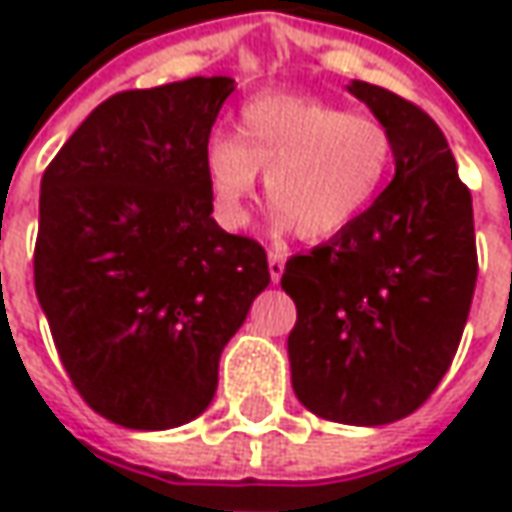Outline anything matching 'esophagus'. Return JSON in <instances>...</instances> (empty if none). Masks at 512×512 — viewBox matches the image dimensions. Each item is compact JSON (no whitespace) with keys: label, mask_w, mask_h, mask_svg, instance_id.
Masks as SVG:
<instances>
[{"label":"esophagus","mask_w":512,"mask_h":512,"mask_svg":"<svg viewBox=\"0 0 512 512\" xmlns=\"http://www.w3.org/2000/svg\"><path fill=\"white\" fill-rule=\"evenodd\" d=\"M267 270H270V279H273V282H279V279H282V273H285V256H282V253H276V250H270V253H267Z\"/></svg>","instance_id":"esophagus-1"}]
</instances>
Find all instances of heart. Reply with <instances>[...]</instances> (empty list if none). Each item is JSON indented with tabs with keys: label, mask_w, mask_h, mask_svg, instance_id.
Returning a JSON list of instances; mask_svg holds the SVG:
<instances>
[{
	"label": "heart",
	"mask_w": 512,
	"mask_h": 512,
	"mask_svg": "<svg viewBox=\"0 0 512 512\" xmlns=\"http://www.w3.org/2000/svg\"><path fill=\"white\" fill-rule=\"evenodd\" d=\"M393 133L373 113L313 96L267 93L239 113L236 133H213L205 176L216 216L247 225V202L265 170L276 222L319 242L342 233L376 202L393 168Z\"/></svg>",
	"instance_id": "1"
}]
</instances>
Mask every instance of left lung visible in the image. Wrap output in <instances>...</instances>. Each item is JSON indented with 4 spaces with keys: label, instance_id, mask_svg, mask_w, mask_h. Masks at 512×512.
I'll return each instance as SVG.
<instances>
[{
    "label": "left lung",
    "instance_id": "1",
    "mask_svg": "<svg viewBox=\"0 0 512 512\" xmlns=\"http://www.w3.org/2000/svg\"><path fill=\"white\" fill-rule=\"evenodd\" d=\"M393 133L396 176L359 222L290 256L287 336L299 402L327 422L379 427L419 410L462 342L479 256L473 199L439 125L402 96L353 82Z\"/></svg>",
    "mask_w": 512,
    "mask_h": 512
}]
</instances>
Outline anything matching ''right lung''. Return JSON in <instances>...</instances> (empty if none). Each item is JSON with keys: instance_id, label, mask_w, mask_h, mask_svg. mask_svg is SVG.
<instances>
[{"instance_id": "1", "label": "right lung", "mask_w": 512, "mask_h": 512, "mask_svg": "<svg viewBox=\"0 0 512 512\" xmlns=\"http://www.w3.org/2000/svg\"><path fill=\"white\" fill-rule=\"evenodd\" d=\"M230 76L122 90L42 176L33 285L79 396L130 430L213 402L219 356L270 285L267 253L216 225L205 176Z\"/></svg>"}]
</instances>
